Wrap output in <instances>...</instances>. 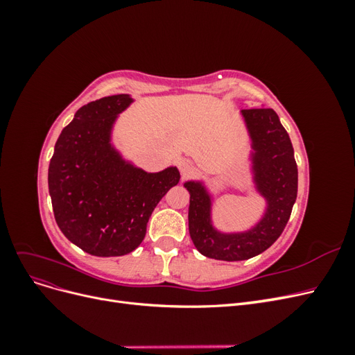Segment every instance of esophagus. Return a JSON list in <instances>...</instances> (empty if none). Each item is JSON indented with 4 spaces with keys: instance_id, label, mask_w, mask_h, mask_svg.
Wrapping results in <instances>:
<instances>
[{
    "instance_id": "1",
    "label": "esophagus",
    "mask_w": 355,
    "mask_h": 355,
    "mask_svg": "<svg viewBox=\"0 0 355 355\" xmlns=\"http://www.w3.org/2000/svg\"><path fill=\"white\" fill-rule=\"evenodd\" d=\"M178 167L184 178H187L188 175L192 173V171H194V163H192V161L188 158H180L178 163Z\"/></svg>"
}]
</instances>
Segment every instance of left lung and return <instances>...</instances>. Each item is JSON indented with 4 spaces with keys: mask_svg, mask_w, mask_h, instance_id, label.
Wrapping results in <instances>:
<instances>
[{
    "mask_svg": "<svg viewBox=\"0 0 355 355\" xmlns=\"http://www.w3.org/2000/svg\"><path fill=\"white\" fill-rule=\"evenodd\" d=\"M253 139L257 189L268 200L265 218L244 234H220L210 223V198L200 184L187 182L189 235L197 250L218 261H245L265 252L280 237L297 196V166L293 146L271 108L243 110Z\"/></svg>",
    "mask_w": 355,
    "mask_h": 355,
    "instance_id": "left-lung-1",
    "label": "left lung"
}]
</instances>
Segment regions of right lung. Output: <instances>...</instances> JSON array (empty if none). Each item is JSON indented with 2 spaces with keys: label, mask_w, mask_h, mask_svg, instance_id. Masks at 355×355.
<instances>
[{
  "label": "right lung",
  "mask_w": 355,
  "mask_h": 355,
  "mask_svg": "<svg viewBox=\"0 0 355 355\" xmlns=\"http://www.w3.org/2000/svg\"><path fill=\"white\" fill-rule=\"evenodd\" d=\"M115 94L84 105L63 128L49 166V192L58 227L93 256L133 252L159 200L180 179L176 167L159 173L125 164L110 145L115 115L130 105Z\"/></svg>",
  "instance_id": "1"
}]
</instances>
